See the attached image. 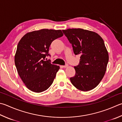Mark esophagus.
Wrapping results in <instances>:
<instances>
[{"mask_svg": "<svg viewBox=\"0 0 122 122\" xmlns=\"http://www.w3.org/2000/svg\"><path fill=\"white\" fill-rule=\"evenodd\" d=\"M68 66V65L67 64H66L65 65H63V66H62V67H64V68H66V67H67Z\"/></svg>", "mask_w": 122, "mask_h": 122, "instance_id": "1", "label": "esophagus"}]
</instances>
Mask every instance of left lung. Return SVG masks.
Here are the masks:
<instances>
[{
    "mask_svg": "<svg viewBox=\"0 0 122 122\" xmlns=\"http://www.w3.org/2000/svg\"><path fill=\"white\" fill-rule=\"evenodd\" d=\"M63 32L72 44L74 54L80 55L71 82L80 90H91L102 81L106 71L109 56L104 41L97 33L86 30L68 29Z\"/></svg>",
    "mask_w": 122,
    "mask_h": 122,
    "instance_id": "8db88e82",
    "label": "left lung"
}]
</instances>
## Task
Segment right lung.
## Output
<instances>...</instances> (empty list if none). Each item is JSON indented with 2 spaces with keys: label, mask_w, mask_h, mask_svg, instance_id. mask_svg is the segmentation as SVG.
Segmentation results:
<instances>
[{
  "label": "right lung",
  "mask_w": 122,
  "mask_h": 122,
  "mask_svg": "<svg viewBox=\"0 0 122 122\" xmlns=\"http://www.w3.org/2000/svg\"><path fill=\"white\" fill-rule=\"evenodd\" d=\"M63 34L60 30L42 29L29 32L18 43L15 64L20 79L30 90L39 93L49 88L60 68L45 61L51 42Z\"/></svg>",
  "instance_id": "right-lung-1"
}]
</instances>
